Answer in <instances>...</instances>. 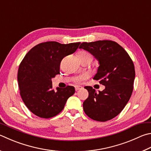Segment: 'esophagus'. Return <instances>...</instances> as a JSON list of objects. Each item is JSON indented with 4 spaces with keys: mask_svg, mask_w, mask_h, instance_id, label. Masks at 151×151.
I'll return each mask as SVG.
<instances>
[{
    "mask_svg": "<svg viewBox=\"0 0 151 151\" xmlns=\"http://www.w3.org/2000/svg\"><path fill=\"white\" fill-rule=\"evenodd\" d=\"M82 88H83V87H82L81 86H75V90H76V91H78V90H81V89H82Z\"/></svg>",
    "mask_w": 151,
    "mask_h": 151,
    "instance_id": "34e87169",
    "label": "esophagus"
}]
</instances>
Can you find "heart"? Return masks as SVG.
I'll return each instance as SVG.
<instances>
[{
  "label": "heart",
  "mask_w": 151,
  "mask_h": 151,
  "mask_svg": "<svg viewBox=\"0 0 151 151\" xmlns=\"http://www.w3.org/2000/svg\"><path fill=\"white\" fill-rule=\"evenodd\" d=\"M78 57L80 59H85V58H91L92 59V55L91 54L87 51H81L78 54ZM88 77V75L86 73H84L83 75H81L78 76H76L75 78V81L76 83H80L82 81H83Z\"/></svg>",
  "instance_id": "obj_1"
}]
</instances>
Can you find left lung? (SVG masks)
Wrapping results in <instances>:
<instances>
[{
    "mask_svg": "<svg viewBox=\"0 0 151 151\" xmlns=\"http://www.w3.org/2000/svg\"><path fill=\"white\" fill-rule=\"evenodd\" d=\"M79 48L98 60L99 67L93 79L105 86L99 93L92 86L84 87L88 91L83 102L85 114L98 122L113 119L125 108L133 92L135 76L133 61L121 45L111 40L83 42Z\"/></svg>",
    "mask_w": 151,
    "mask_h": 151,
    "instance_id": "left-lung-1",
    "label": "left lung"
}]
</instances>
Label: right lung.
I'll return each instance as SVG.
<instances>
[{
    "label": "right lung",
    "mask_w": 151,
    "mask_h": 151,
    "mask_svg": "<svg viewBox=\"0 0 151 151\" xmlns=\"http://www.w3.org/2000/svg\"><path fill=\"white\" fill-rule=\"evenodd\" d=\"M81 42L61 44L57 42L41 43L28 52L20 64L18 82L23 102L33 114L50 118L63 109L75 87L52 89L51 78L59 74L62 59L75 53Z\"/></svg>",
    "instance_id": "obj_1"
}]
</instances>
